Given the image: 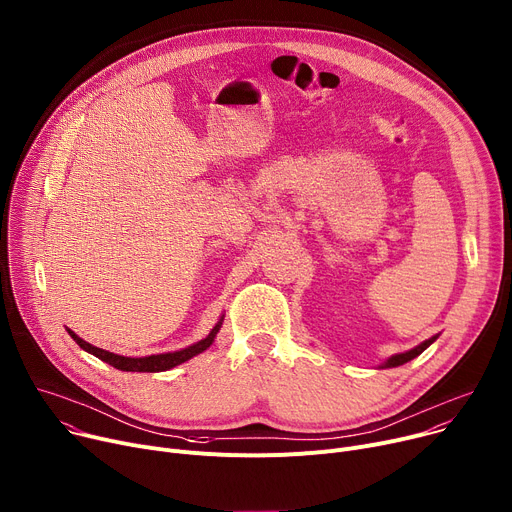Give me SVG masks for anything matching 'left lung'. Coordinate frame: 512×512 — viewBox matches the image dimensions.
<instances>
[{
  "label": "left lung",
  "instance_id": "8db88e82",
  "mask_svg": "<svg viewBox=\"0 0 512 512\" xmlns=\"http://www.w3.org/2000/svg\"><path fill=\"white\" fill-rule=\"evenodd\" d=\"M439 336H432V338H428V340H424L422 344H418V346H414L412 350H406V352H400V355H393V357H389L383 365H381V369H389V367H400V365H404V363H408V361H412V359H416L418 355H422V352L435 342Z\"/></svg>",
  "mask_w": 512,
  "mask_h": 512
}]
</instances>
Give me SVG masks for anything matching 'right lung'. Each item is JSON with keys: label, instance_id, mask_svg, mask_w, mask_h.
<instances>
[{"label": "right lung", "instance_id": "obj_1", "mask_svg": "<svg viewBox=\"0 0 512 512\" xmlns=\"http://www.w3.org/2000/svg\"><path fill=\"white\" fill-rule=\"evenodd\" d=\"M221 324H223V316H221V320L215 324V328L209 332L207 338H203V340H199V342H194V344H190V346H186V348H182V350L164 352V355H151V357H123V355H114V352H108V350H104V348H98V346L86 342L84 338H80L75 332H71L69 328H67V332H69V336H71L77 344H80V348H84L86 352H90V355L98 357L100 361L112 365L114 369H119V371H133V373H135V371H137V373H160V371L174 369V367L186 363L188 359H192V357H196V355H201L203 350H207V348L215 342V336H217Z\"/></svg>", "mask_w": 512, "mask_h": 512}]
</instances>
